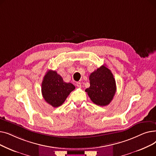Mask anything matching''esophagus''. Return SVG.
Masks as SVG:
<instances>
[{"label": "esophagus", "mask_w": 156, "mask_h": 156, "mask_svg": "<svg viewBox=\"0 0 156 156\" xmlns=\"http://www.w3.org/2000/svg\"><path fill=\"white\" fill-rule=\"evenodd\" d=\"M76 86L78 87V88H81V83L80 82H77L76 83Z\"/></svg>", "instance_id": "obj_1"}]
</instances>
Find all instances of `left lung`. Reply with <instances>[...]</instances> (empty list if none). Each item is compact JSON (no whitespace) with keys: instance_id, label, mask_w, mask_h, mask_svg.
<instances>
[{"instance_id":"obj_1","label":"left lung","mask_w":156,"mask_h":156,"mask_svg":"<svg viewBox=\"0 0 156 156\" xmlns=\"http://www.w3.org/2000/svg\"><path fill=\"white\" fill-rule=\"evenodd\" d=\"M90 86L85 90L90 99L95 104L105 106L110 104L116 94V81L111 70L102 65L90 74Z\"/></svg>"}]
</instances>
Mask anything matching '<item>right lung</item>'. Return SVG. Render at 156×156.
Returning <instances> with one entry per match:
<instances>
[{
  "label": "right lung",
  "instance_id": "obj_1",
  "mask_svg": "<svg viewBox=\"0 0 156 156\" xmlns=\"http://www.w3.org/2000/svg\"><path fill=\"white\" fill-rule=\"evenodd\" d=\"M75 89L71 83H66L55 71L48 70L42 83V94L45 101L54 108L61 105Z\"/></svg>",
  "mask_w": 156,
  "mask_h": 156
}]
</instances>
